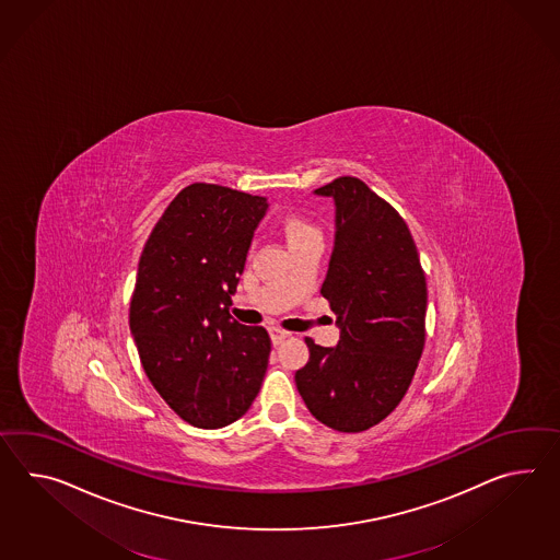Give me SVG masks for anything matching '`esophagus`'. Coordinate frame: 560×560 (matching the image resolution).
Instances as JSON below:
<instances>
[{
  "mask_svg": "<svg viewBox=\"0 0 560 560\" xmlns=\"http://www.w3.org/2000/svg\"><path fill=\"white\" fill-rule=\"evenodd\" d=\"M271 340H273L275 346H279V343H283V341L289 338V331H285V329L281 328H271Z\"/></svg>",
  "mask_w": 560,
  "mask_h": 560,
  "instance_id": "34e87169",
  "label": "esophagus"
}]
</instances>
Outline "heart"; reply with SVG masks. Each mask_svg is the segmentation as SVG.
I'll list each match as a JSON object with an SVG mask.
<instances>
[{
	"label": "heart",
	"mask_w": 560,
	"mask_h": 560,
	"mask_svg": "<svg viewBox=\"0 0 560 560\" xmlns=\"http://www.w3.org/2000/svg\"><path fill=\"white\" fill-rule=\"evenodd\" d=\"M277 226H279V231L283 234V238H285L291 250L300 248L301 245H305L314 238H319V231H317L314 222L298 210L285 212L277 222Z\"/></svg>",
	"instance_id": "b5f03b06"
}]
</instances>
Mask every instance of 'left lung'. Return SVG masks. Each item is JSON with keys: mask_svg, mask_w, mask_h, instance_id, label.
I'll return each mask as SVG.
<instances>
[{"mask_svg": "<svg viewBox=\"0 0 560 560\" xmlns=\"http://www.w3.org/2000/svg\"><path fill=\"white\" fill-rule=\"evenodd\" d=\"M315 194L336 200V243L322 295L338 315L336 348L305 338L310 362L295 372L319 423L360 433L407 395L424 348L427 281L405 219L360 178L341 176Z\"/></svg>", "mask_w": 560, "mask_h": 560, "instance_id": "left-lung-1", "label": "left lung"}]
</instances>
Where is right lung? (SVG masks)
Returning <instances> with one entry per match:
<instances>
[{
	"mask_svg": "<svg viewBox=\"0 0 560 560\" xmlns=\"http://www.w3.org/2000/svg\"><path fill=\"white\" fill-rule=\"evenodd\" d=\"M265 196L196 182L153 226L137 267L129 328L141 366L186 423L220 429L250 409L265 378L271 338L232 319Z\"/></svg>",
	"mask_w": 560,
	"mask_h": 560,
	"instance_id": "right-lung-1",
	"label": "right lung"
}]
</instances>
